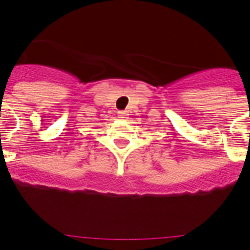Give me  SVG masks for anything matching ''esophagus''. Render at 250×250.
Wrapping results in <instances>:
<instances>
[{
	"instance_id": "esophagus-1",
	"label": "esophagus",
	"mask_w": 250,
	"mask_h": 250,
	"mask_svg": "<svg viewBox=\"0 0 250 250\" xmlns=\"http://www.w3.org/2000/svg\"><path fill=\"white\" fill-rule=\"evenodd\" d=\"M118 116H119V118H120V119H123V120H124V119H127V112H125V111H119V112H118Z\"/></svg>"
}]
</instances>
